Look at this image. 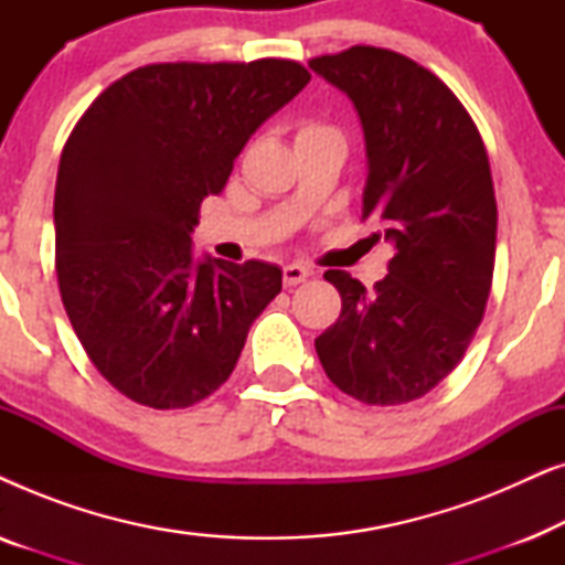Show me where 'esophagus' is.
I'll list each match as a JSON object with an SVG mask.
<instances>
[{
    "mask_svg": "<svg viewBox=\"0 0 565 565\" xmlns=\"http://www.w3.org/2000/svg\"><path fill=\"white\" fill-rule=\"evenodd\" d=\"M308 269L306 267H300V265H288L282 269V282H285V288H296V285H300V282H306L308 280Z\"/></svg>",
    "mask_w": 565,
    "mask_h": 565,
    "instance_id": "1",
    "label": "esophagus"
}]
</instances>
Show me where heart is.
Listing matches in <instances>:
<instances>
[{
	"label": "heart",
	"instance_id": "1",
	"mask_svg": "<svg viewBox=\"0 0 565 565\" xmlns=\"http://www.w3.org/2000/svg\"><path fill=\"white\" fill-rule=\"evenodd\" d=\"M316 128H321V126H313V122H306V126L300 128V134H308V130H316Z\"/></svg>",
	"mask_w": 565,
	"mask_h": 565
}]
</instances>
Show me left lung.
Segmentation results:
<instances>
[{
  "label": "left lung",
  "mask_w": 565,
  "mask_h": 565,
  "mask_svg": "<svg viewBox=\"0 0 565 565\" xmlns=\"http://www.w3.org/2000/svg\"><path fill=\"white\" fill-rule=\"evenodd\" d=\"M308 66L360 115L362 218L396 246L373 290L342 269L323 273L342 313L316 339V352L347 396L408 404L458 367L483 319L497 254L489 157L450 87L401 53L352 45Z\"/></svg>",
  "instance_id": "left-lung-1"
}]
</instances>
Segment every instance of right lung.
I'll return each instance as SVG.
<instances>
[{
    "instance_id": "obj_1",
    "label": "right lung",
    "mask_w": 565,
    "mask_h": 565,
    "mask_svg": "<svg viewBox=\"0 0 565 565\" xmlns=\"http://www.w3.org/2000/svg\"><path fill=\"white\" fill-rule=\"evenodd\" d=\"M311 74L298 61L151 64L113 82L61 151L53 200L66 316L113 388L188 408L234 373L280 267L192 259L200 203Z\"/></svg>"
}]
</instances>
